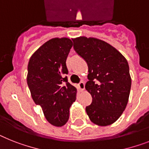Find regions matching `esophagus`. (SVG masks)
Wrapping results in <instances>:
<instances>
[{"label": "esophagus", "mask_w": 149, "mask_h": 149, "mask_svg": "<svg viewBox=\"0 0 149 149\" xmlns=\"http://www.w3.org/2000/svg\"><path fill=\"white\" fill-rule=\"evenodd\" d=\"M84 82H80L78 84V88H79L80 91H84Z\"/></svg>", "instance_id": "obj_1"}]
</instances>
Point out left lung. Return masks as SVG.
<instances>
[{
	"mask_svg": "<svg viewBox=\"0 0 149 149\" xmlns=\"http://www.w3.org/2000/svg\"><path fill=\"white\" fill-rule=\"evenodd\" d=\"M74 49L88 66L85 88L92 97L86 107L91 121L100 126L111 125L125 110L132 80L127 60L107 42L85 36L73 39Z\"/></svg>",
	"mask_w": 149,
	"mask_h": 149,
	"instance_id": "1",
	"label": "left lung"
}]
</instances>
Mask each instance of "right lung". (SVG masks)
I'll return each instance as SVG.
<instances>
[{
    "label": "right lung",
    "mask_w": 149,
    "mask_h": 149,
    "mask_svg": "<svg viewBox=\"0 0 149 149\" xmlns=\"http://www.w3.org/2000/svg\"><path fill=\"white\" fill-rule=\"evenodd\" d=\"M73 42L68 38H53L33 54L28 63L27 84L36 104L47 121L62 126L69 118L77 89L68 82L66 59Z\"/></svg>",
    "instance_id": "add662e5"
}]
</instances>
